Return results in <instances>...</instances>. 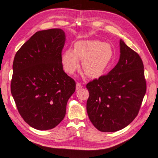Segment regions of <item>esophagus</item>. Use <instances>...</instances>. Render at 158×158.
I'll use <instances>...</instances> for the list:
<instances>
[{"mask_svg":"<svg viewBox=\"0 0 158 158\" xmlns=\"http://www.w3.org/2000/svg\"><path fill=\"white\" fill-rule=\"evenodd\" d=\"M76 90L80 89V88H82V84H80V82H77V83H76Z\"/></svg>","mask_w":158,"mask_h":158,"instance_id":"34e87169","label":"esophagus"}]
</instances>
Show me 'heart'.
<instances>
[{"instance_id":"1","label":"heart","mask_w":158,"mask_h":158,"mask_svg":"<svg viewBox=\"0 0 158 158\" xmlns=\"http://www.w3.org/2000/svg\"><path fill=\"white\" fill-rule=\"evenodd\" d=\"M113 49L109 44L99 40L76 42L73 50L68 49L61 56V64L65 72L73 74L82 61V70L86 76L98 77L112 64Z\"/></svg>"}]
</instances>
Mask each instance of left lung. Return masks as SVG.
<instances>
[{"instance_id": "1", "label": "left lung", "mask_w": 158, "mask_h": 158, "mask_svg": "<svg viewBox=\"0 0 158 158\" xmlns=\"http://www.w3.org/2000/svg\"><path fill=\"white\" fill-rule=\"evenodd\" d=\"M120 59L108 74L86 84V110L100 131L114 132L135 118L146 92L143 61L137 52L120 40Z\"/></svg>"}]
</instances>
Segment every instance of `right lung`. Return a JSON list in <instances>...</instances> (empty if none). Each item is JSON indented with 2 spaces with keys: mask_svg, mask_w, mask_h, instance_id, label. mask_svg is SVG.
Returning <instances> with one entry per match:
<instances>
[{
  "mask_svg": "<svg viewBox=\"0 0 158 158\" xmlns=\"http://www.w3.org/2000/svg\"><path fill=\"white\" fill-rule=\"evenodd\" d=\"M65 40L61 29L40 31L15 56L11 94L21 117L38 130L52 129L63 120L76 90L61 64Z\"/></svg>",
  "mask_w": 158,
  "mask_h": 158,
  "instance_id": "obj_1",
  "label": "right lung"
}]
</instances>
